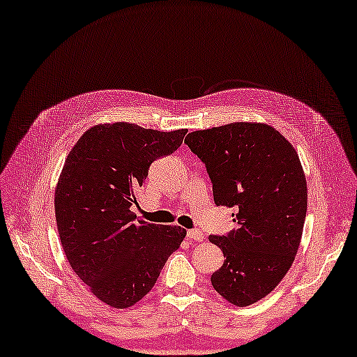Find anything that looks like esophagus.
<instances>
[{"label":"esophagus","mask_w":357,"mask_h":357,"mask_svg":"<svg viewBox=\"0 0 357 357\" xmlns=\"http://www.w3.org/2000/svg\"><path fill=\"white\" fill-rule=\"evenodd\" d=\"M187 238L190 241H196V242H201L204 239V234L199 230H188L187 231Z\"/></svg>","instance_id":"1"}]
</instances>
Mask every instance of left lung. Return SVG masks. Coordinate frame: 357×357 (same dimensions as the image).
I'll return each instance as SVG.
<instances>
[{
	"mask_svg": "<svg viewBox=\"0 0 357 357\" xmlns=\"http://www.w3.org/2000/svg\"><path fill=\"white\" fill-rule=\"evenodd\" d=\"M206 164L216 206L234 208L233 229L208 236L222 250L211 285L233 305L265 298L290 270L307 215V181L298 151L275 128L231 123L187 135Z\"/></svg>",
	"mask_w": 357,
	"mask_h": 357,
	"instance_id": "obj_1",
	"label": "left lung"
}]
</instances>
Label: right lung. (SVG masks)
<instances>
[{"instance_id":"1","label":"right lung","mask_w":357,"mask_h":357,"mask_svg":"<svg viewBox=\"0 0 357 357\" xmlns=\"http://www.w3.org/2000/svg\"><path fill=\"white\" fill-rule=\"evenodd\" d=\"M187 130L100 124L81 136L59 174L55 215L70 267L113 308L141 301L185 230L136 221L130 207L155 159L172 155Z\"/></svg>"}]
</instances>
